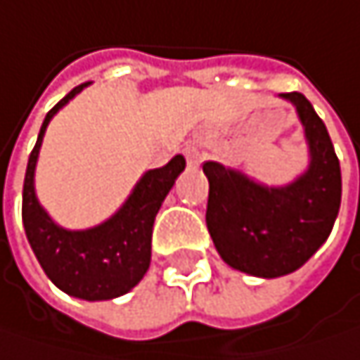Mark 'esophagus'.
Instances as JSON below:
<instances>
[{"label": "esophagus", "instance_id": "obj_1", "mask_svg": "<svg viewBox=\"0 0 360 360\" xmlns=\"http://www.w3.org/2000/svg\"><path fill=\"white\" fill-rule=\"evenodd\" d=\"M183 154H185L189 165H200V160H202V152H200V148L195 146V144H187L185 150H183Z\"/></svg>", "mask_w": 360, "mask_h": 360}]
</instances>
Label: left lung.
I'll use <instances>...</instances> for the list:
<instances>
[{"label":"left lung","instance_id":"left-lung-1","mask_svg":"<svg viewBox=\"0 0 360 360\" xmlns=\"http://www.w3.org/2000/svg\"><path fill=\"white\" fill-rule=\"evenodd\" d=\"M303 121L309 171L286 187H264L245 175L204 162L210 181L206 224L220 257L251 276L295 272L330 237L340 210V160L313 105L301 92H284Z\"/></svg>","mask_w":360,"mask_h":360}]
</instances>
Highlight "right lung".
Masks as SVG:
<instances>
[{
    "label": "right lung",
    "instance_id": "right-lung-1",
    "mask_svg": "<svg viewBox=\"0 0 360 360\" xmlns=\"http://www.w3.org/2000/svg\"><path fill=\"white\" fill-rule=\"evenodd\" d=\"M86 84L76 86L65 94L43 121L24 175L22 222L41 268L57 288L86 301H107L131 290L146 274L154 218L175 179L185 169V158L177 154L165 167L148 171L123 208L107 222L88 231L59 229L37 202L34 165L51 117Z\"/></svg>",
    "mask_w": 360,
    "mask_h": 360
}]
</instances>
